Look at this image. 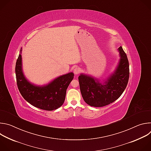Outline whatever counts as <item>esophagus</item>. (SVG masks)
<instances>
[{
  "label": "esophagus",
  "instance_id": "1",
  "mask_svg": "<svg viewBox=\"0 0 151 151\" xmlns=\"http://www.w3.org/2000/svg\"><path fill=\"white\" fill-rule=\"evenodd\" d=\"M81 72V69L79 68H78V67H76L74 68L73 69V73H75V75H79Z\"/></svg>",
  "mask_w": 151,
  "mask_h": 151
}]
</instances>
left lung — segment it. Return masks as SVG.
I'll return each mask as SVG.
<instances>
[{
    "label": "left lung",
    "mask_w": 151,
    "mask_h": 151,
    "mask_svg": "<svg viewBox=\"0 0 151 151\" xmlns=\"http://www.w3.org/2000/svg\"><path fill=\"white\" fill-rule=\"evenodd\" d=\"M120 60L115 70L103 82L85 74L78 77L83 99L91 106L103 107L117 100L125 90L129 79V63L122 48H118Z\"/></svg>",
    "instance_id": "left-lung-1"
}]
</instances>
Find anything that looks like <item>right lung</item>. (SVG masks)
<instances>
[{
	"mask_svg": "<svg viewBox=\"0 0 151 151\" xmlns=\"http://www.w3.org/2000/svg\"><path fill=\"white\" fill-rule=\"evenodd\" d=\"M21 51V48L15 65L17 84L21 96L30 104L40 109L53 111L58 109L65 100L66 90L73 79V73L60 76L47 85H34L23 74Z\"/></svg>",
	"mask_w": 151,
	"mask_h": 151,
	"instance_id": "add662e5",
	"label": "right lung"
}]
</instances>
